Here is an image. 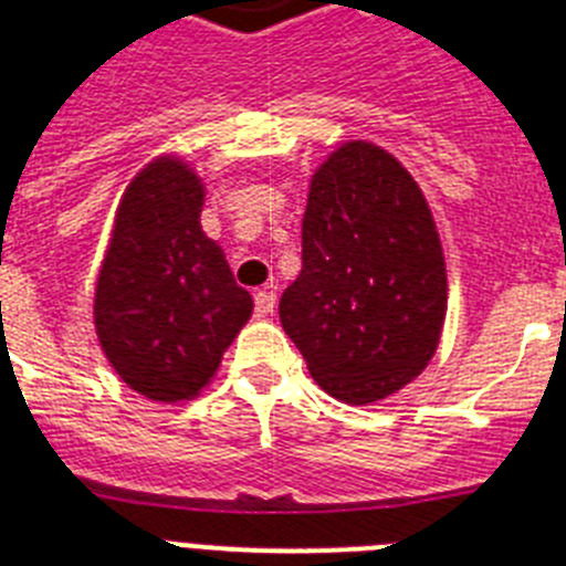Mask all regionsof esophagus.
<instances>
[{
    "instance_id": "obj_1",
    "label": "esophagus",
    "mask_w": 566,
    "mask_h": 566,
    "mask_svg": "<svg viewBox=\"0 0 566 566\" xmlns=\"http://www.w3.org/2000/svg\"><path fill=\"white\" fill-rule=\"evenodd\" d=\"M274 306H277V294H274L272 289H260V292L254 294V314H258V317H269V314L274 312Z\"/></svg>"
}]
</instances>
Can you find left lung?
<instances>
[{"label": "left lung", "instance_id": "1", "mask_svg": "<svg viewBox=\"0 0 566 566\" xmlns=\"http://www.w3.org/2000/svg\"><path fill=\"white\" fill-rule=\"evenodd\" d=\"M448 308L442 243L411 172L368 142L334 149L312 175L303 269L280 323L334 399L368 405L417 379Z\"/></svg>", "mask_w": 566, "mask_h": 566}]
</instances>
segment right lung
I'll return each instance as SVG.
<instances>
[{
    "instance_id": "obj_1",
    "label": "right lung",
    "mask_w": 566,
    "mask_h": 566,
    "mask_svg": "<svg viewBox=\"0 0 566 566\" xmlns=\"http://www.w3.org/2000/svg\"><path fill=\"white\" fill-rule=\"evenodd\" d=\"M203 184L175 155L129 181L96 283V334L124 382L181 402L214 377L252 317L221 247L201 229Z\"/></svg>"
}]
</instances>
